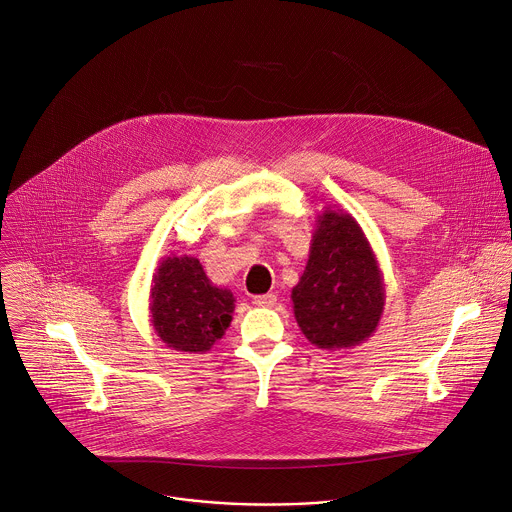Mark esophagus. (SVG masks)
<instances>
[{"mask_svg":"<svg viewBox=\"0 0 512 512\" xmlns=\"http://www.w3.org/2000/svg\"><path fill=\"white\" fill-rule=\"evenodd\" d=\"M275 301H277L275 293H265V295H257V297H253V303H255L257 307H273V305H275Z\"/></svg>","mask_w":512,"mask_h":512,"instance_id":"1","label":"esophagus"}]
</instances>
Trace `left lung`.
<instances>
[{
	"instance_id": "obj_1",
	"label": "left lung",
	"mask_w": 512,
	"mask_h": 512,
	"mask_svg": "<svg viewBox=\"0 0 512 512\" xmlns=\"http://www.w3.org/2000/svg\"><path fill=\"white\" fill-rule=\"evenodd\" d=\"M291 301L301 333L325 352L352 350L380 325L384 275L364 229L348 211L331 205L319 211Z\"/></svg>"
}]
</instances>
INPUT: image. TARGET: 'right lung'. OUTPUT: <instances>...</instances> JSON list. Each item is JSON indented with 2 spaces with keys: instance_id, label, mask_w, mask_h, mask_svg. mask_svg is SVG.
Here are the masks:
<instances>
[{
  "instance_id": "1",
  "label": "right lung",
  "mask_w": 512,
  "mask_h": 512,
  "mask_svg": "<svg viewBox=\"0 0 512 512\" xmlns=\"http://www.w3.org/2000/svg\"><path fill=\"white\" fill-rule=\"evenodd\" d=\"M148 309L166 348L205 354L231 325L235 297L231 289L213 285L197 257L170 255L152 275Z\"/></svg>"
}]
</instances>
